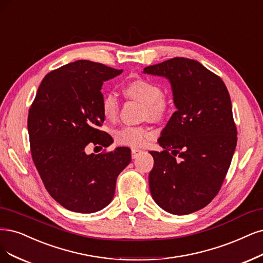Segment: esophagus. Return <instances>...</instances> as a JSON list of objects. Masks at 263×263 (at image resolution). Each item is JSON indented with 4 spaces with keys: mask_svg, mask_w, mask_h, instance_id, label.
Listing matches in <instances>:
<instances>
[{
    "mask_svg": "<svg viewBox=\"0 0 263 263\" xmlns=\"http://www.w3.org/2000/svg\"><path fill=\"white\" fill-rule=\"evenodd\" d=\"M142 152V150H140V149H137V148H133L132 149V157H133V159H135V158H137L140 153Z\"/></svg>",
    "mask_w": 263,
    "mask_h": 263,
    "instance_id": "esophagus-1",
    "label": "esophagus"
}]
</instances>
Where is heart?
I'll return each instance as SVG.
<instances>
[{"mask_svg": "<svg viewBox=\"0 0 263 263\" xmlns=\"http://www.w3.org/2000/svg\"><path fill=\"white\" fill-rule=\"evenodd\" d=\"M124 95L143 104V116L151 121H161L170 111V103L164 97L162 87L146 78H136L124 87ZM104 119L114 121L120 111V100L114 92H107L101 101ZM151 132L143 126H124L115 130L117 143L129 147H141L151 137Z\"/></svg>", "mask_w": 263, "mask_h": 263, "instance_id": "obj_1", "label": "heart"}]
</instances>
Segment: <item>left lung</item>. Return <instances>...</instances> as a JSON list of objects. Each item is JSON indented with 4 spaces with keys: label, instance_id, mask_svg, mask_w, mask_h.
I'll return each mask as SVG.
<instances>
[{
    "label": "left lung",
    "instance_id": "8db88e82",
    "mask_svg": "<svg viewBox=\"0 0 263 263\" xmlns=\"http://www.w3.org/2000/svg\"><path fill=\"white\" fill-rule=\"evenodd\" d=\"M143 73L170 80L177 108L158 140L164 150L150 151L151 196L168 213L196 212L220 192L236 148L228 88L218 75L185 58L144 67Z\"/></svg>",
    "mask_w": 263,
    "mask_h": 263
}]
</instances>
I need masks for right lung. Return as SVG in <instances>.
Wrapping results in <instances>:
<instances>
[{"instance_id": "right-lung-1", "label": "right lung", "mask_w": 263, "mask_h": 263, "mask_svg": "<svg viewBox=\"0 0 263 263\" xmlns=\"http://www.w3.org/2000/svg\"><path fill=\"white\" fill-rule=\"evenodd\" d=\"M100 63L80 60L50 71L29 108L32 161L45 189L67 210L93 213L112 201L116 178L129 164L130 149L87 155L90 142L110 146L100 129L103 81L122 74Z\"/></svg>"}]
</instances>
